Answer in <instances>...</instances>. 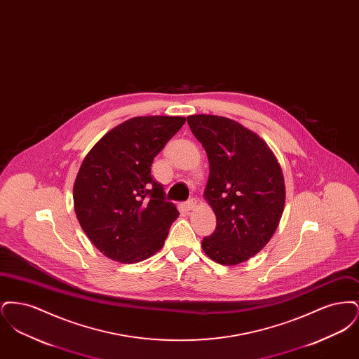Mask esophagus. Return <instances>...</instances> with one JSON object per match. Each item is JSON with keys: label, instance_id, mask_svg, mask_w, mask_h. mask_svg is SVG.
Listing matches in <instances>:
<instances>
[{"label": "esophagus", "instance_id": "34e87169", "mask_svg": "<svg viewBox=\"0 0 359 359\" xmlns=\"http://www.w3.org/2000/svg\"><path fill=\"white\" fill-rule=\"evenodd\" d=\"M186 205V208H187V210H192V208L196 205V199H194V198H192V199H189V201L186 202V205Z\"/></svg>", "mask_w": 359, "mask_h": 359}]
</instances>
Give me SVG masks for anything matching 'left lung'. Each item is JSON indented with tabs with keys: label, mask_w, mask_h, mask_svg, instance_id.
<instances>
[{
	"label": "left lung",
	"mask_w": 359,
	"mask_h": 359,
	"mask_svg": "<svg viewBox=\"0 0 359 359\" xmlns=\"http://www.w3.org/2000/svg\"><path fill=\"white\" fill-rule=\"evenodd\" d=\"M187 122L207 154L203 195L217 217L202 249L221 265H238L264 249L280 223L285 205L281 165L269 145L237 121L196 114Z\"/></svg>",
	"instance_id": "obj_1"
}]
</instances>
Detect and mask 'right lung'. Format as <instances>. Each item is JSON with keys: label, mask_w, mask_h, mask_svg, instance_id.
<instances>
[{"label": "right lung", "mask_w": 359, "mask_h": 359, "mask_svg": "<svg viewBox=\"0 0 359 359\" xmlns=\"http://www.w3.org/2000/svg\"><path fill=\"white\" fill-rule=\"evenodd\" d=\"M184 122V117H135L109 130L86 154L74 183V208L103 256L135 264L163 248L179 211L164 201L151 167Z\"/></svg>", "instance_id": "obj_1"}]
</instances>
